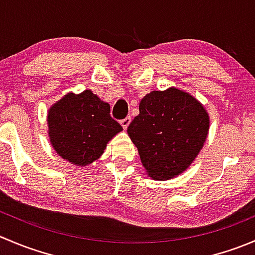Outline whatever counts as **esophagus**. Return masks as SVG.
I'll return each mask as SVG.
<instances>
[{"instance_id": "1", "label": "esophagus", "mask_w": 255, "mask_h": 255, "mask_svg": "<svg viewBox=\"0 0 255 255\" xmlns=\"http://www.w3.org/2000/svg\"><path fill=\"white\" fill-rule=\"evenodd\" d=\"M130 121H132V118H130L129 116H127V117H126V118H123V120H121V125H122V127L125 128V129L128 127V126H129Z\"/></svg>"}]
</instances>
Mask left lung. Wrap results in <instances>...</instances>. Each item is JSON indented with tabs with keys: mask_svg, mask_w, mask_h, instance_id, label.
Wrapping results in <instances>:
<instances>
[{
	"mask_svg": "<svg viewBox=\"0 0 255 255\" xmlns=\"http://www.w3.org/2000/svg\"><path fill=\"white\" fill-rule=\"evenodd\" d=\"M208 115L191 95L171 87L151 91L127 132L149 176L168 180L194 161L208 133Z\"/></svg>",
	"mask_w": 255,
	"mask_h": 255,
	"instance_id": "obj_1",
	"label": "left lung"
}]
</instances>
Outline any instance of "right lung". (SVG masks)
Returning <instances> with one entry per match:
<instances>
[{"mask_svg": "<svg viewBox=\"0 0 255 255\" xmlns=\"http://www.w3.org/2000/svg\"><path fill=\"white\" fill-rule=\"evenodd\" d=\"M49 137L53 148L76 165H87L104 153L106 144L122 130L110 115V105L90 90L69 94L48 113Z\"/></svg>", "mask_w": 255, "mask_h": 255, "instance_id": "add662e5", "label": "right lung"}]
</instances>
